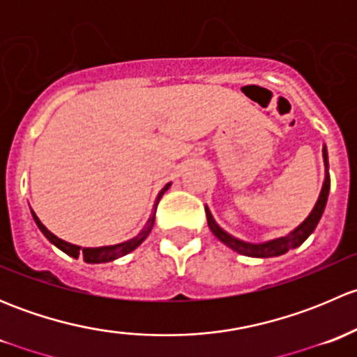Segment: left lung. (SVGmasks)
<instances>
[{
	"mask_svg": "<svg viewBox=\"0 0 357 357\" xmlns=\"http://www.w3.org/2000/svg\"><path fill=\"white\" fill-rule=\"evenodd\" d=\"M323 158H325V165L328 167V153H326V149H323ZM328 192H330V176H328V172H326V178H325V183H323L319 199H318V202H316V205H314V208H312L311 214L307 215V219H305V221L302 222L297 229H294L290 235L282 236V238L271 240V242H266V243L242 242V240L235 238V236H231V235H228L226 231H222V229L215 225V221L212 219L211 212H208L207 207H205V214H207V222H208V228H211V231L214 233V235L218 236V238L221 240L225 245L233 248V250L238 252V254L248 255V257H276V255H283V254H287L289 250H291V248L302 245V243L305 242V238H307V236L314 231V228L318 226L319 219H321L323 211H325L326 200H328Z\"/></svg>",
	"mask_w": 357,
	"mask_h": 357,
	"instance_id": "obj_1",
	"label": "left lung"
}]
</instances>
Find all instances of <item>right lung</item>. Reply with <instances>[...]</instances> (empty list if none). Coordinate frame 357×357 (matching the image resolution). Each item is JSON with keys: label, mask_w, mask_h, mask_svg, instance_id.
Returning a JSON list of instances; mask_svg holds the SVG:
<instances>
[{"label": "right lung", "mask_w": 357, "mask_h": 357, "mask_svg": "<svg viewBox=\"0 0 357 357\" xmlns=\"http://www.w3.org/2000/svg\"><path fill=\"white\" fill-rule=\"evenodd\" d=\"M171 186V183H167V185L164 186V188L160 190V193H158L157 200H155V205H153V214L152 218L149 219V222H146V226L143 228V231L139 233L138 236H135L132 240H129V242H124V243H119V245H112V247H98V248H81L77 245H72V243H67L63 242V240H60L59 236L53 235L52 231H48V229L45 228V225H43L41 221L38 219V215L32 212V218H34L36 225H38V228L41 229L43 235L46 236V238L50 240V242L53 243L55 247H59L60 250H63L66 254L70 255V257H82L84 259V262H89V264H100V262H110L114 261V259L121 257V255H126L129 254L131 250H135L136 247L139 245V243L143 242V240L149 236V233L152 231V226H153V221H155V211H157V205H158V200H160V197L164 195L165 190Z\"/></svg>", "instance_id": "right-lung-1"}]
</instances>
